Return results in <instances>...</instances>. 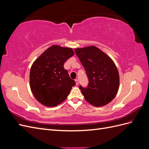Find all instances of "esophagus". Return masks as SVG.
<instances>
[{"instance_id": "34e87169", "label": "esophagus", "mask_w": 149, "mask_h": 149, "mask_svg": "<svg viewBox=\"0 0 149 149\" xmlns=\"http://www.w3.org/2000/svg\"><path fill=\"white\" fill-rule=\"evenodd\" d=\"M75 83H76V85H78V84L79 82H78V80L77 79H75Z\"/></svg>"}]
</instances>
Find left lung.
<instances>
[{
    "label": "left lung",
    "instance_id": "8db88e82",
    "mask_svg": "<svg viewBox=\"0 0 149 149\" xmlns=\"http://www.w3.org/2000/svg\"><path fill=\"white\" fill-rule=\"evenodd\" d=\"M89 79L87 88L80 86L86 101L95 107L104 106L115 97L119 88V74L112 58L91 45L74 48Z\"/></svg>",
    "mask_w": 149,
    "mask_h": 149
}]
</instances>
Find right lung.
Masks as SVG:
<instances>
[{"instance_id":"right-lung-1","label":"right lung","mask_w":149,"mask_h":149,"mask_svg":"<svg viewBox=\"0 0 149 149\" xmlns=\"http://www.w3.org/2000/svg\"><path fill=\"white\" fill-rule=\"evenodd\" d=\"M74 54L71 48L53 45L33 63L30 86L34 97L42 104L47 107L60 104L76 84L63 66L65 61Z\"/></svg>"}]
</instances>
